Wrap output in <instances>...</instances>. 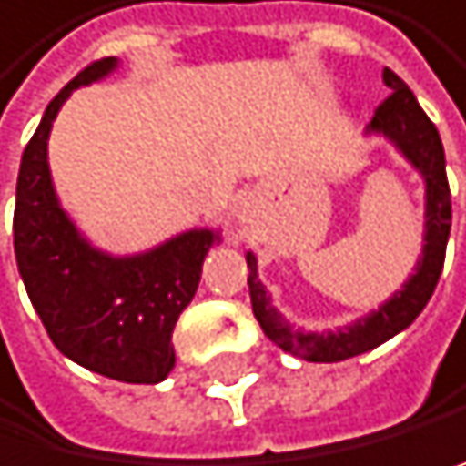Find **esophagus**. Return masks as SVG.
<instances>
[{"mask_svg": "<svg viewBox=\"0 0 466 466\" xmlns=\"http://www.w3.org/2000/svg\"><path fill=\"white\" fill-rule=\"evenodd\" d=\"M242 221H248V216H245V213H242Z\"/></svg>", "mask_w": 466, "mask_h": 466, "instance_id": "1", "label": "esophagus"}]
</instances>
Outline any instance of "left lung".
<instances>
[{
  "instance_id": "8db88e82",
  "label": "left lung",
  "mask_w": 466,
  "mask_h": 466,
  "mask_svg": "<svg viewBox=\"0 0 466 466\" xmlns=\"http://www.w3.org/2000/svg\"><path fill=\"white\" fill-rule=\"evenodd\" d=\"M383 83L389 88V97L378 106L375 117L366 127V135H380L392 144L406 161H410L423 178V248L415 262V273L400 285L378 311H369L366 317L349 322L334 331H305L294 329L290 322L273 309L268 288L259 279V265L256 256L248 250V285H250V305L253 317L270 343H277L282 351L299 357L309 363H339L349 357L366 354L378 349L386 339H392L403 329H410L415 317L427 309L432 290L438 285L444 268L452 204H450V184H447V161L441 135L435 123L420 109L415 95L410 91L395 71L383 68Z\"/></svg>"
}]
</instances>
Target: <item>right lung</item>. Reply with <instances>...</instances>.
Returning a JSON list of instances; mask_svg holds the SVG:
<instances>
[{
	"instance_id": "obj_1",
	"label": "right lung",
	"mask_w": 466,
	"mask_h": 466,
	"mask_svg": "<svg viewBox=\"0 0 466 466\" xmlns=\"http://www.w3.org/2000/svg\"><path fill=\"white\" fill-rule=\"evenodd\" d=\"M117 56L91 63L56 95L22 152L14 210L19 277L51 343L68 360L120 383H161L176 366L172 329L193 302L218 230L193 228L140 253L95 248L63 210L48 137L74 88L106 80Z\"/></svg>"
}]
</instances>
